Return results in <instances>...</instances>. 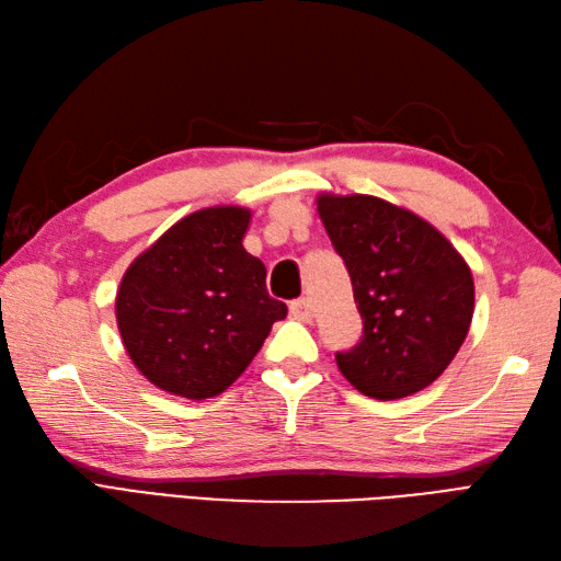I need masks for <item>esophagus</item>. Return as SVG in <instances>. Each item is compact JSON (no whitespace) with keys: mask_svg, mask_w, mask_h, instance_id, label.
Here are the masks:
<instances>
[{"mask_svg":"<svg viewBox=\"0 0 561 561\" xmlns=\"http://www.w3.org/2000/svg\"><path fill=\"white\" fill-rule=\"evenodd\" d=\"M289 313L294 320H301V323H311L313 320V308L311 301L308 299H299V301H291L289 306Z\"/></svg>","mask_w":561,"mask_h":561,"instance_id":"esophagus-1","label":"esophagus"}]
</instances>
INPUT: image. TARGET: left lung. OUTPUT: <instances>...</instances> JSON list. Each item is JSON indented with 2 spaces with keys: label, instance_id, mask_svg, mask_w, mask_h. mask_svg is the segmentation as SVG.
<instances>
[{
  "label": "left lung",
  "instance_id": "left-lung-1",
  "mask_svg": "<svg viewBox=\"0 0 561 561\" xmlns=\"http://www.w3.org/2000/svg\"><path fill=\"white\" fill-rule=\"evenodd\" d=\"M316 207L364 320L362 342L335 354L342 376L374 400L432 386L470 332V265L436 226L383 197L320 193Z\"/></svg>",
  "mask_w": 561,
  "mask_h": 561
}]
</instances>
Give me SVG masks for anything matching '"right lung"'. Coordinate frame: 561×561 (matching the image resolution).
Instances as JSON below:
<instances>
[{
  "instance_id": "1",
  "label": "right lung",
  "mask_w": 561,
  "mask_h": 561,
  "mask_svg": "<svg viewBox=\"0 0 561 561\" xmlns=\"http://www.w3.org/2000/svg\"><path fill=\"white\" fill-rule=\"evenodd\" d=\"M250 217L238 205L187 214L123 274L117 330L137 371L163 392L217 398L287 318L270 299L265 265L243 248Z\"/></svg>"
}]
</instances>
